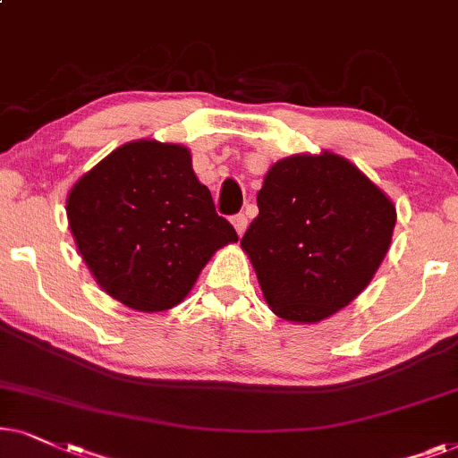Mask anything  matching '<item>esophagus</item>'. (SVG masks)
<instances>
[{"label":"esophagus","mask_w":458,"mask_h":458,"mask_svg":"<svg viewBox=\"0 0 458 458\" xmlns=\"http://www.w3.org/2000/svg\"><path fill=\"white\" fill-rule=\"evenodd\" d=\"M247 217H245V213H236V216L233 217V225H234V230H236V234L239 236H242L245 234V230H247Z\"/></svg>","instance_id":"esophagus-1"}]
</instances>
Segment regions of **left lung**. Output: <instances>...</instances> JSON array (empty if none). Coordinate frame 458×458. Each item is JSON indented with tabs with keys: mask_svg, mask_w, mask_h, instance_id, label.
Wrapping results in <instances>:
<instances>
[{
	"mask_svg": "<svg viewBox=\"0 0 458 458\" xmlns=\"http://www.w3.org/2000/svg\"><path fill=\"white\" fill-rule=\"evenodd\" d=\"M242 251L272 312L306 325L339 312L367 289L395 225L392 200L333 152L274 163Z\"/></svg>",
	"mask_w": 458,
	"mask_h": 458,
	"instance_id": "8db88e82",
	"label": "left lung"
}]
</instances>
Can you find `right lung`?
I'll return each instance as SVG.
<instances>
[{"label":"right lung","instance_id":"add662e5","mask_svg":"<svg viewBox=\"0 0 458 458\" xmlns=\"http://www.w3.org/2000/svg\"><path fill=\"white\" fill-rule=\"evenodd\" d=\"M66 216L96 283L138 312L178 306L211 255L239 241L188 148L157 140L102 158L71 188Z\"/></svg>","mask_w":458,"mask_h":458}]
</instances>
